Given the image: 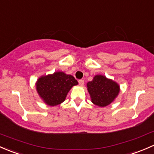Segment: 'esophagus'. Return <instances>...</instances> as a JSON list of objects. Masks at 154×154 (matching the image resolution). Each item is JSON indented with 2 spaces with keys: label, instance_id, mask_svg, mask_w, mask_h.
Returning a JSON list of instances; mask_svg holds the SVG:
<instances>
[{
  "label": "esophagus",
  "instance_id": "obj_1",
  "mask_svg": "<svg viewBox=\"0 0 154 154\" xmlns=\"http://www.w3.org/2000/svg\"><path fill=\"white\" fill-rule=\"evenodd\" d=\"M78 82H79V85H80V86H83V85H84V80H80Z\"/></svg>",
  "mask_w": 154,
  "mask_h": 154
}]
</instances>
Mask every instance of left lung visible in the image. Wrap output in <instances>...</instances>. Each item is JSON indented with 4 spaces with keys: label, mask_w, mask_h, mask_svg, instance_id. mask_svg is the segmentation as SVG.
<instances>
[{
    "label": "left lung",
    "mask_w": 154,
    "mask_h": 154,
    "mask_svg": "<svg viewBox=\"0 0 154 154\" xmlns=\"http://www.w3.org/2000/svg\"><path fill=\"white\" fill-rule=\"evenodd\" d=\"M91 100L94 104L105 107L112 103L120 91V86L114 80L97 74L86 84Z\"/></svg>",
    "instance_id": "1"
}]
</instances>
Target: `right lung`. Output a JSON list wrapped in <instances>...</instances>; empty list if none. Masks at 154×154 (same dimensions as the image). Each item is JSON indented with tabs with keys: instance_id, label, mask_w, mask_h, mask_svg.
<instances>
[{
	"instance_id": "add662e5",
	"label": "right lung",
	"mask_w": 154,
	"mask_h": 154,
	"mask_svg": "<svg viewBox=\"0 0 154 154\" xmlns=\"http://www.w3.org/2000/svg\"><path fill=\"white\" fill-rule=\"evenodd\" d=\"M78 82L71 74L63 71L41 76L35 83V88L42 100L51 106H57L65 101L68 92Z\"/></svg>"
}]
</instances>
